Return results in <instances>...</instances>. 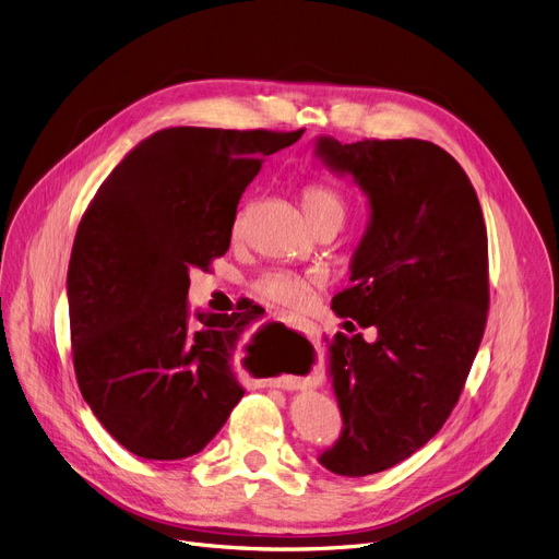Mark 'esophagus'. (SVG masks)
Listing matches in <instances>:
<instances>
[{
    "label": "esophagus",
    "instance_id": "obj_1",
    "mask_svg": "<svg viewBox=\"0 0 559 559\" xmlns=\"http://www.w3.org/2000/svg\"><path fill=\"white\" fill-rule=\"evenodd\" d=\"M277 320L284 322L288 330H295V332H305V322L300 318L295 316H288V313H277ZM269 385H280V381H269Z\"/></svg>",
    "mask_w": 559,
    "mask_h": 559
}]
</instances>
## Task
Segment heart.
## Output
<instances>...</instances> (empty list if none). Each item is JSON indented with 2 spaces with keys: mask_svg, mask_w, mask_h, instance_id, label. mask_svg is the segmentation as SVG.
<instances>
[{
  "mask_svg": "<svg viewBox=\"0 0 559 559\" xmlns=\"http://www.w3.org/2000/svg\"><path fill=\"white\" fill-rule=\"evenodd\" d=\"M302 210L313 227L320 225H341L345 223L347 216V203L343 199V193L336 191L330 185H307L302 189ZM239 229V223L235 227V233ZM311 288V282L307 277H300L288 271H269L264 275H259L254 282V293L261 295V298L284 305V307H298L305 302L307 293Z\"/></svg>",
  "mask_w": 559,
  "mask_h": 559,
  "instance_id": "obj_1",
  "label": "heart"
}]
</instances>
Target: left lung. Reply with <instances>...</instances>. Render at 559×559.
<instances>
[{"mask_svg": "<svg viewBox=\"0 0 559 559\" xmlns=\"http://www.w3.org/2000/svg\"><path fill=\"white\" fill-rule=\"evenodd\" d=\"M313 153L370 207L332 309L377 336L336 334L326 349L343 431L318 455L356 478L406 461L461 397L487 320V229L467 174L431 142L322 135Z\"/></svg>", "mask_w": 559, "mask_h": 559, "instance_id": "8db88e82", "label": "left lung"}]
</instances>
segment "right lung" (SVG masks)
I'll list each match as a JSON object with an SVG mask.
<instances>
[{
  "instance_id": "obj_1",
  "label": "right lung",
  "mask_w": 559,
  "mask_h": 559,
  "mask_svg": "<svg viewBox=\"0 0 559 559\" xmlns=\"http://www.w3.org/2000/svg\"><path fill=\"white\" fill-rule=\"evenodd\" d=\"M300 138L302 130H157L83 214L68 271L74 372L96 419L130 453H199L243 397L237 360L257 347L241 345L257 316H191L189 273L227 252L261 162Z\"/></svg>"
}]
</instances>
